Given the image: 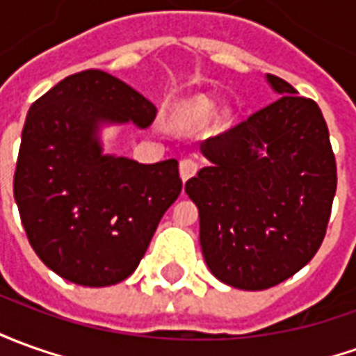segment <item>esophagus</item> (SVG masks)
<instances>
[{"label":"esophagus","instance_id":"1","mask_svg":"<svg viewBox=\"0 0 356 356\" xmlns=\"http://www.w3.org/2000/svg\"><path fill=\"white\" fill-rule=\"evenodd\" d=\"M197 168H200V163L192 159V156H186L180 161V176H182V180L186 182L188 178H192L193 174L197 172Z\"/></svg>","mask_w":356,"mask_h":356}]
</instances>
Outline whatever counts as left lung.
Masks as SVG:
<instances>
[{
    "label": "left lung",
    "instance_id": "obj_1",
    "mask_svg": "<svg viewBox=\"0 0 356 356\" xmlns=\"http://www.w3.org/2000/svg\"><path fill=\"white\" fill-rule=\"evenodd\" d=\"M267 81L281 97L209 137V166L186 182L211 273L244 291L279 285L316 256L337 190L320 106L281 77Z\"/></svg>",
    "mask_w": 356,
    "mask_h": 356
}]
</instances>
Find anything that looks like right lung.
Listing matches in <instances>:
<instances>
[{
	"instance_id": "obj_1",
	"label": "right lung",
	"mask_w": 356,
	"mask_h": 356,
	"mask_svg": "<svg viewBox=\"0 0 356 356\" xmlns=\"http://www.w3.org/2000/svg\"><path fill=\"white\" fill-rule=\"evenodd\" d=\"M156 106L100 70L70 75L33 102L13 193L26 238L54 273L108 286L136 271L159 220L182 192L178 161L102 154L104 122L153 124Z\"/></svg>"
}]
</instances>
